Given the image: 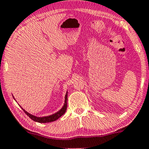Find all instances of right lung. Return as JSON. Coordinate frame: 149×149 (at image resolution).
<instances>
[{"label": "right lung", "mask_w": 149, "mask_h": 149, "mask_svg": "<svg viewBox=\"0 0 149 149\" xmlns=\"http://www.w3.org/2000/svg\"><path fill=\"white\" fill-rule=\"evenodd\" d=\"M14 98V97H13ZM15 100V99H14ZM67 100H68V91L66 92L65 96V102H64V104L63 106V107L60 109L59 111H58L55 113L52 114V115H48V116H45V117H37L34 116V115H31V114L29 113L28 112H26L25 109H24L22 107V109L24 111L25 113L26 114V115H28L30 118H31L32 120L37 122V123H50V122H53L57 120L58 118H61L63 115H64L67 109Z\"/></svg>", "instance_id": "right-lung-1"}]
</instances>
